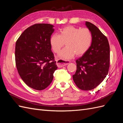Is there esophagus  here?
<instances>
[{
    "label": "esophagus",
    "mask_w": 123,
    "mask_h": 123,
    "mask_svg": "<svg viewBox=\"0 0 123 123\" xmlns=\"http://www.w3.org/2000/svg\"><path fill=\"white\" fill-rule=\"evenodd\" d=\"M69 63V62L64 61V60H62L61 59H58L56 61V65L59 68H61L62 67L66 66Z\"/></svg>",
    "instance_id": "1"
}]
</instances>
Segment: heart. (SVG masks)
<instances>
[{
  "label": "heart",
  "mask_w": 123,
  "mask_h": 123,
  "mask_svg": "<svg viewBox=\"0 0 123 123\" xmlns=\"http://www.w3.org/2000/svg\"><path fill=\"white\" fill-rule=\"evenodd\" d=\"M92 41V33L88 28L67 26L62 28L59 35L55 34L51 36L49 44L54 53H58L66 43L67 47L58 56L61 60L66 61L75 55L77 56L84 55L90 49Z\"/></svg>",
  "instance_id": "obj_1"
}]
</instances>
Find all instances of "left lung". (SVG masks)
Listing matches in <instances>:
<instances>
[{
  "instance_id": "left-lung-1",
  "label": "left lung",
  "mask_w": 123,
  "mask_h": 123,
  "mask_svg": "<svg viewBox=\"0 0 123 123\" xmlns=\"http://www.w3.org/2000/svg\"><path fill=\"white\" fill-rule=\"evenodd\" d=\"M92 35L90 49L77 59V70L72 75L75 84L83 90H91L103 81L108 74L110 64L108 41L95 25L86 22Z\"/></svg>"
}]
</instances>
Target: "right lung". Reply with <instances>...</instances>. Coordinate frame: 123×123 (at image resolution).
<instances>
[{
    "label": "right lung",
    "instance_id": "1",
    "mask_svg": "<svg viewBox=\"0 0 123 123\" xmlns=\"http://www.w3.org/2000/svg\"><path fill=\"white\" fill-rule=\"evenodd\" d=\"M54 26L36 24L26 29L15 45V61L18 74L28 87L42 90L51 84L57 69L49 38Z\"/></svg>",
    "mask_w": 123,
    "mask_h": 123
}]
</instances>
